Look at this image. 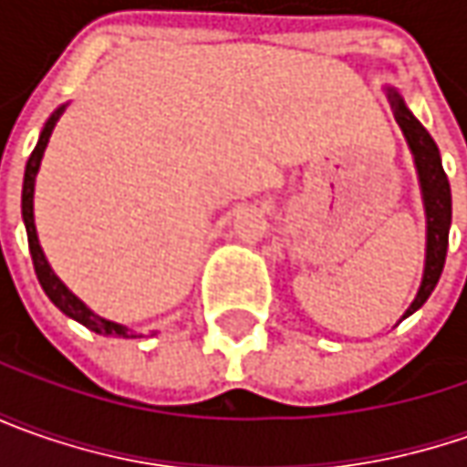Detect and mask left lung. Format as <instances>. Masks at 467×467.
Listing matches in <instances>:
<instances>
[{
    "instance_id": "1",
    "label": "left lung",
    "mask_w": 467,
    "mask_h": 467,
    "mask_svg": "<svg viewBox=\"0 0 467 467\" xmlns=\"http://www.w3.org/2000/svg\"><path fill=\"white\" fill-rule=\"evenodd\" d=\"M387 99L392 103L395 119L403 130L405 140L413 150L416 158V169L421 179L423 189V205H426V218H429V236H426V270H423V283L419 288V296L410 304V309L405 312L413 314L426 304V298L431 296V291L440 283L444 260H447V244H450V223H452V194H450V182L447 173L441 169V158L437 142L426 132L419 119L413 117L405 109L403 99L395 90H387Z\"/></svg>"
}]
</instances>
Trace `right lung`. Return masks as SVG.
Wrapping results in <instances>:
<instances>
[{
	"label": "right lung",
	"mask_w": 467,
	"mask_h": 467,
	"mask_svg": "<svg viewBox=\"0 0 467 467\" xmlns=\"http://www.w3.org/2000/svg\"><path fill=\"white\" fill-rule=\"evenodd\" d=\"M59 117H62V109H59L54 117L48 119V124H46L44 132H41V137H38V145L33 148V153H30V158H27L26 179H23V221H26L27 246H30V257H33V270H36V275H38V283H41V288L46 291V296L51 298V301H54V304H57L67 317L78 319V322L85 325L88 330L99 332V335L130 337V335H127V327L114 325V322L103 319V317H99V314H93L88 306H85V304H82L80 298L72 296V294L64 288L62 280L51 273V267H48V262H46L44 252H41L38 236H36V223H33V184H36V173H38L41 158H44L46 142H48V137H51V132H54V127H57Z\"/></svg>",
	"instance_id": "1"
}]
</instances>
